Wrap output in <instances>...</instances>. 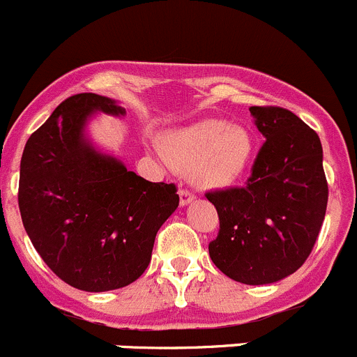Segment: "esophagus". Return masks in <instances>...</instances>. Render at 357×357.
<instances>
[{
	"label": "esophagus",
	"instance_id": "1",
	"mask_svg": "<svg viewBox=\"0 0 357 357\" xmlns=\"http://www.w3.org/2000/svg\"><path fill=\"white\" fill-rule=\"evenodd\" d=\"M194 199H195L194 192H190V190H186V188L179 190V202H181V206L190 204V202L194 201Z\"/></svg>",
	"mask_w": 357,
	"mask_h": 357
}]
</instances>
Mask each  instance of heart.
<instances>
[{
	"instance_id": "obj_1",
	"label": "heart",
	"mask_w": 357,
	"mask_h": 357,
	"mask_svg": "<svg viewBox=\"0 0 357 357\" xmlns=\"http://www.w3.org/2000/svg\"><path fill=\"white\" fill-rule=\"evenodd\" d=\"M162 153L172 169L190 174L201 188L236 185L252 165L255 141L252 133L224 119H202L171 133Z\"/></svg>"
}]
</instances>
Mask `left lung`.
Returning <instances> with one entry per match:
<instances>
[{"mask_svg":"<svg viewBox=\"0 0 357 357\" xmlns=\"http://www.w3.org/2000/svg\"><path fill=\"white\" fill-rule=\"evenodd\" d=\"M264 135L245 186L213 190L218 236L209 257L246 285L278 282L314 250L328 206L322 146L315 130L284 107H250Z\"/></svg>","mask_w":357,"mask_h":357,"instance_id":"left-lung-1","label":"left lung"}]
</instances>
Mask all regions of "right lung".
<instances>
[{
	"mask_svg": "<svg viewBox=\"0 0 357 357\" xmlns=\"http://www.w3.org/2000/svg\"><path fill=\"white\" fill-rule=\"evenodd\" d=\"M125 114L114 100L79 93L26 142L19 209L33 246L56 276L88 292L139 278L155 236L179 204L174 183H151L84 137L91 112Z\"/></svg>",
	"mask_w": 357,
	"mask_h": 357,
	"instance_id": "right-lung-1",
	"label": "right lung"
}]
</instances>
